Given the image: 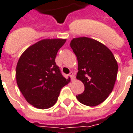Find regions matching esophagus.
<instances>
[{
	"label": "esophagus",
	"mask_w": 133,
	"mask_h": 133,
	"mask_svg": "<svg viewBox=\"0 0 133 133\" xmlns=\"http://www.w3.org/2000/svg\"><path fill=\"white\" fill-rule=\"evenodd\" d=\"M69 75L70 77H71V80H73V79H75V77H74V75H73V72H70V73H69Z\"/></svg>",
	"instance_id": "obj_1"
}]
</instances>
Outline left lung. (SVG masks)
<instances>
[{
	"label": "left lung",
	"mask_w": 133,
	"mask_h": 133,
	"mask_svg": "<svg viewBox=\"0 0 133 133\" xmlns=\"http://www.w3.org/2000/svg\"><path fill=\"white\" fill-rule=\"evenodd\" d=\"M70 46L78 62L77 79L82 82L84 91L76 97L89 107L102 103L114 87L118 65L109 48L87 37L73 38Z\"/></svg>",
	"instance_id": "obj_1"
}]
</instances>
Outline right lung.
Masks as SVG:
<instances>
[{"label": "right lung", "instance_id": "obj_1", "mask_svg": "<svg viewBox=\"0 0 133 133\" xmlns=\"http://www.w3.org/2000/svg\"><path fill=\"white\" fill-rule=\"evenodd\" d=\"M64 39H45L26 49L16 66V82L20 91L30 104L40 109L53 107L62 88L69 83L56 65L58 50Z\"/></svg>", "mask_w": 133, "mask_h": 133}]
</instances>
